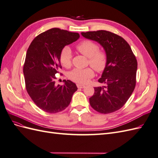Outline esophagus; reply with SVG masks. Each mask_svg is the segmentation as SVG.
Here are the masks:
<instances>
[{"label":"esophagus","mask_w":158,"mask_h":158,"mask_svg":"<svg viewBox=\"0 0 158 158\" xmlns=\"http://www.w3.org/2000/svg\"><path fill=\"white\" fill-rule=\"evenodd\" d=\"M77 87L78 88H80V89H83V88H84L85 86L84 85H81V84L78 83V84H77Z\"/></svg>","instance_id":"34e87169"}]
</instances>
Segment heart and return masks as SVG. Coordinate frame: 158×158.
<instances>
[{"label":"heart","instance_id":"1","mask_svg":"<svg viewBox=\"0 0 158 158\" xmlns=\"http://www.w3.org/2000/svg\"><path fill=\"white\" fill-rule=\"evenodd\" d=\"M77 49L89 57V64L99 73L103 72L107 64V55L103 50L99 49L98 44L91 40L85 39L77 44ZM59 60L65 68H69L72 63V52L68 47H64L60 52ZM94 76L91 68L75 69L69 73V78L78 83H86Z\"/></svg>","mask_w":158,"mask_h":158}]
</instances>
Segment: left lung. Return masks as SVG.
I'll list each match as a JSON object with an SVG mask.
<instances>
[{
  "mask_svg": "<svg viewBox=\"0 0 158 158\" xmlns=\"http://www.w3.org/2000/svg\"><path fill=\"white\" fill-rule=\"evenodd\" d=\"M84 37L95 40L107 55V64L98 81L103 87H94L89 98L92 108L107 114L122 107L130 98L136 84L137 61L129 44L123 37L100 30L81 33Z\"/></svg>",
  "mask_w": 158,
  "mask_h": 158,
  "instance_id": "left-lung-1",
  "label": "left lung"
}]
</instances>
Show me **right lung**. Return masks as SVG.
<instances>
[{
	"mask_svg": "<svg viewBox=\"0 0 158 158\" xmlns=\"http://www.w3.org/2000/svg\"><path fill=\"white\" fill-rule=\"evenodd\" d=\"M79 37L77 33L52 28L37 36L28 48L23 66L26 89L36 106L44 111L56 114L65 110L77 90L69 80H64V85L55 84V75L62 68L60 51Z\"/></svg>",
	"mask_w": 158,
	"mask_h": 158,
	"instance_id": "obj_1",
	"label": "right lung"
}]
</instances>
